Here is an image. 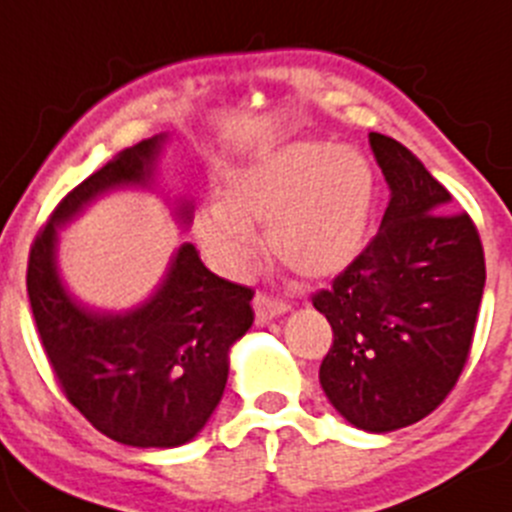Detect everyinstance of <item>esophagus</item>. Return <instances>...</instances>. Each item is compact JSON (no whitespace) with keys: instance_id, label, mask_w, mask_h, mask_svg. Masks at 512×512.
<instances>
[{"instance_id":"obj_1","label":"esophagus","mask_w":512,"mask_h":512,"mask_svg":"<svg viewBox=\"0 0 512 512\" xmlns=\"http://www.w3.org/2000/svg\"><path fill=\"white\" fill-rule=\"evenodd\" d=\"M252 309H255V324L265 326V324H270L272 319H277V316L287 314L289 304H284V301H277V299H270L267 294H257L255 301H252Z\"/></svg>"}]
</instances>
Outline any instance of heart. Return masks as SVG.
<instances>
[{
    "mask_svg": "<svg viewBox=\"0 0 512 512\" xmlns=\"http://www.w3.org/2000/svg\"><path fill=\"white\" fill-rule=\"evenodd\" d=\"M380 176L360 149L294 139L228 174L223 201L198 208L193 230L218 272L255 267V228H267L272 257L306 282L346 274L373 242Z\"/></svg>",
    "mask_w": 512,
    "mask_h": 512,
    "instance_id": "heart-1",
    "label": "heart"
}]
</instances>
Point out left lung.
Returning <instances> with one entry per match:
<instances>
[{"mask_svg":"<svg viewBox=\"0 0 512 512\" xmlns=\"http://www.w3.org/2000/svg\"><path fill=\"white\" fill-rule=\"evenodd\" d=\"M390 186L378 235L358 265L314 294L333 328L319 380L363 432L410 427L434 412L471 351L486 284L481 238L451 193L407 147L370 132Z\"/></svg>","mask_w":512,"mask_h":512,"instance_id":"1","label":"left lung"}]
</instances>
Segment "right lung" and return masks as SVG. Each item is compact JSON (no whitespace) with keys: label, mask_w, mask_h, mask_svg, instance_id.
Returning a JSON list of instances; mask_svg holds the SVG:
<instances>
[{"label":"right lung","mask_w":512,"mask_h":512,"mask_svg":"<svg viewBox=\"0 0 512 512\" xmlns=\"http://www.w3.org/2000/svg\"><path fill=\"white\" fill-rule=\"evenodd\" d=\"M169 134L134 144L56 206L29 252L31 311L63 392L105 437L139 449H174L206 427L228 383L233 343L252 326V289L220 279L184 242L147 299L100 309L68 289L58 265L61 230L120 188H147ZM188 225L193 203L179 198Z\"/></svg>","instance_id":"obj_1"}]
</instances>
